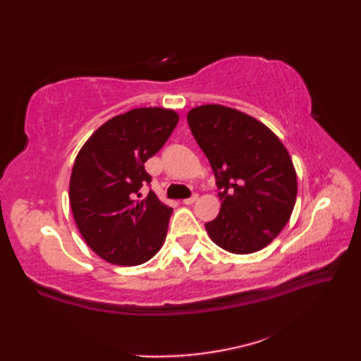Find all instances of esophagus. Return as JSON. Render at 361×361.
Instances as JSON below:
<instances>
[{"label":"esophagus","instance_id":"obj_1","mask_svg":"<svg viewBox=\"0 0 361 361\" xmlns=\"http://www.w3.org/2000/svg\"><path fill=\"white\" fill-rule=\"evenodd\" d=\"M197 200H198V195H197V194H194L192 197L185 198V200H183V203H185V204H192V203H195Z\"/></svg>","mask_w":361,"mask_h":361}]
</instances>
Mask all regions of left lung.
Listing matches in <instances>:
<instances>
[{"instance_id":"left-lung-1","label":"left lung","mask_w":361,"mask_h":361,"mask_svg":"<svg viewBox=\"0 0 361 361\" xmlns=\"http://www.w3.org/2000/svg\"><path fill=\"white\" fill-rule=\"evenodd\" d=\"M188 124L220 189L219 216L204 225L211 240L234 255L265 248L287 225L296 202L287 149L262 122L224 105L195 106Z\"/></svg>"}]
</instances>
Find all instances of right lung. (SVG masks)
Instances as JSON below:
<instances>
[{
  "mask_svg": "<svg viewBox=\"0 0 361 361\" xmlns=\"http://www.w3.org/2000/svg\"><path fill=\"white\" fill-rule=\"evenodd\" d=\"M173 110L149 106L118 114L88 137L74 161L70 204L79 231L99 257L114 265L147 262L163 247L172 208L152 192L144 163L178 124Z\"/></svg>",
  "mask_w": 361,
  "mask_h": 361,
  "instance_id": "obj_1",
  "label": "right lung"
}]
</instances>
